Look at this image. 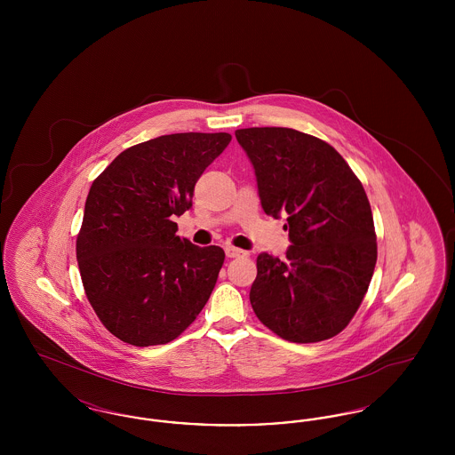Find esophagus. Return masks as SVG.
Instances as JSON below:
<instances>
[{
    "mask_svg": "<svg viewBox=\"0 0 455 455\" xmlns=\"http://www.w3.org/2000/svg\"><path fill=\"white\" fill-rule=\"evenodd\" d=\"M225 254H227V258H245V256H249V252L237 249V247H232V245L225 247Z\"/></svg>",
    "mask_w": 455,
    "mask_h": 455,
    "instance_id": "esophagus-1",
    "label": "esophagus"
}]
</instances>
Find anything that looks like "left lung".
Segmentation results:
<instances>
[{"label":"left lung","instance_id":"8db88e82","mask_svg":"<svg viewBox=\"0 0 455 455\" xmlns=\"http://www.w3.org/2000/svg\"><path fill=\"white\" fill-rule=\"evenodd\" d=\"M266 215L286 217V259L258 256L249 299L260 323L291 343L341 332L367 293L377 238L365 189L323 140L290 128L235 131Z\"/></svg>","mask_w":455,"mask_h":455}]
</instances>
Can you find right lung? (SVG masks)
I'll use <instances>...</instances> for the list:
<instances>
[{"label": "right lung", "mask_w": 455, "mask_h": 455, "mask_svg": "<svg viewBox=\"0 0 455 455\" xmlns=\"http://www.w3.org/2000/svg\"><path fill=\"white\" fill-rule=\"evenodd\" d=\"M228 132H175L117 155L88 193L76 259L88 302L132 347L165 345L208 302L225 252L179 237L201 173Z\"/></svg>", "instance_id": "1"}]
</instances>
